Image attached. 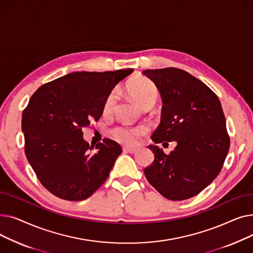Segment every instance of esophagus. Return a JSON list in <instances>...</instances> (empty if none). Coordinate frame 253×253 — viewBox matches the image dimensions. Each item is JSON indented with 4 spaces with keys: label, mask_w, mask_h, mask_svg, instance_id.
<instances>
[{
    "label": "esophagus",
    "mask_w": 253,
    "mask_h": 253,
    "mask_svg": "<svg viewBox=\"0 0 253 253\" xmlns=\"http://www.w3.org/2000/svg\"><path fill=\"white\" fill-rule=\"evenodd\" d=\"M123 151H124L125 153L134 154V153L136 152V149H135V148H127V147H125V148H123Z\"/></svg>",
    "instance_id": "1"
}]
</instances>
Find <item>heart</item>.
Here are the masks:
<instances>
[{"instance_id":"heart-1","label":"heart","mask_w":253,"mask_h":253,"mask_svg":"<svg viewBox=\"0 0 253 253\" xmlns=\"http://www.w3.org/2000/svg\"><path fill=\"white\" fill-rule=\"evenodd\" d=\"M127 90L140 106H154L159 98V91L155 84L145 78H138L131 81ZM117 100L116 91H112L104 101V112H110L114 109ZM142 127H130L127 125H118L112 129L113 137L124 144H133L137 137L143 133Z\"/></svg>"}]
</instances>
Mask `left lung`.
I'll list each match as a JSON object with an SVG mask.
<instances>
[{"label":"left lung","instance_id":"1","mask_svg":"<svg viewBox=\"0 0 253 253\" xmlns=\"http://www.w3.org/2000/svg\"><path fill=\"white\" fill-rule=\"evenodd\" d=\"M160 92L161 123L152 135L155 143L175 141L166 155L158 145L144 175L163 197L187 200L209 185L220 172L230 149L225 118L215 93L191 74L175 68L147 70Z\"/></svg>","mask_w":253,"mask_h":253}]
</instances>
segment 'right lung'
Here are the masks:
<instances>
[{
  "label": "right lung",
  "instance_id": "add662e5",
  "mask_svg": "<svg viewBox=\"0 0 253 253\" xmlns=\"http://www.w3.org/2000/svg\"><path fill=\"white\" fill-rule=\"evenodd\" d=\"M132 72H76L42 85L32 95L22 112L24 152L51 194L82 201L108 178L122 148L109 138L90 147L82 128L98 121L106 97Z\"/></svg>",
  "mask_w": 253,
  "mask_h": 253
}]
</instances>
